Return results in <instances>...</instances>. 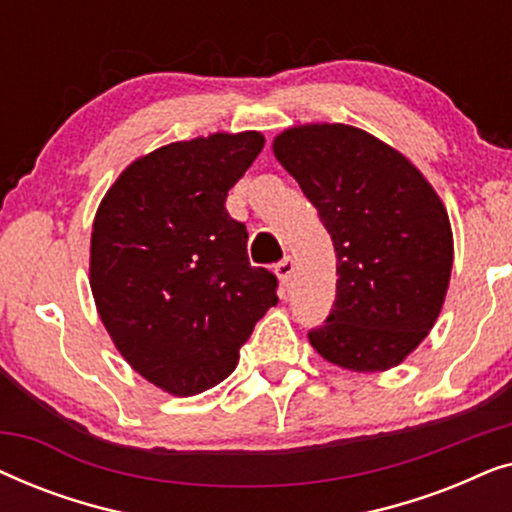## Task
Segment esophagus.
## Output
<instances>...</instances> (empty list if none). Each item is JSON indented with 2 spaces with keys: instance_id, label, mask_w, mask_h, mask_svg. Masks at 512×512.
Instances as JSON below:
<instances>
[{
  "instance_id": "1",
  "label": "esophagus",
  "mask_w": 512,
  "mask_h": 512,
  "mask_svg": "<svg viewBox=\"0 0 512 512\" xmlns=\"http://www.w3.org/2000/svg\"><path fill=\"white\" fill-rule=\"evenodd\" d=\"M293 270H296V265H293V258L291 256H286L284 261H279L275 265V275L279 277V282H282V284H286L293 277Z\"/></svg>"
}]
</instances>
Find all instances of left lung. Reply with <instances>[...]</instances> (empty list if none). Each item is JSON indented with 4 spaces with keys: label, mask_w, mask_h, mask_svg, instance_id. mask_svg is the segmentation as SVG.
I'll return each instance as SVG.
<instances>
[{
    "label": "left lung",
    "mask_w": 512,
    "mask_h": 512,
    "mask_svg": "<svg viewBox=\"0 0 512 512\" xmlns=\"http://www.w3.org/2000/svg\"><path fill=\"white\" fill-rule=\"evenodd\" d=\"M279 165L317 207L335 247V303L307 333L321 359L352 373L403 363L443 310L454 261L447 209L401 151L345 123L291 125Z\"/></svg>",
    "instance_id": "left-lung-1"
}]
</instances>
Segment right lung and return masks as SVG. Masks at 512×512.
<instances>
[{"label": "right lung", "instance_id": "add662e5", "mask_svg": "<svg viewBox=\"0 0 512 512\" xmlns=\"http://www.w3.org/2000/svg\"><path fill=\"white\" fill-rule=\"evenodd\" d=\"M265 144L256 130L212 132L132 160L104 193L90 233V291L132 370L172 396L233 373L277 277L251 268L228 191Z\"/></svg>", "mask_w": 512, "mask_h": 512}]
</instances>
